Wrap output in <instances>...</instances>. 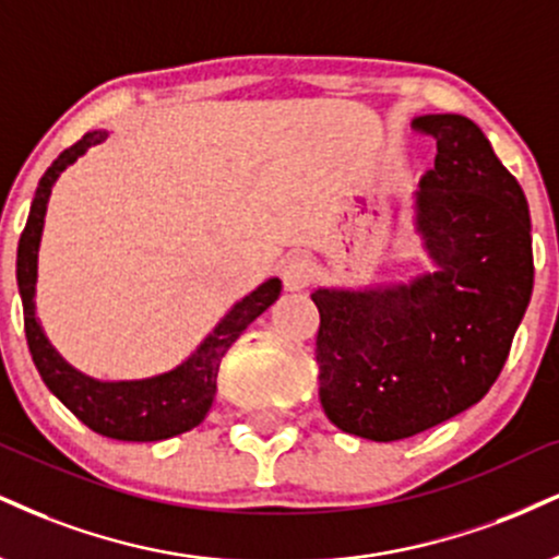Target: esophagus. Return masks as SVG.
<instances>
[{
  "label": "esophagus",
  "instance_id": "34e87169",
  "mask_svg": "<svg viewBox=\"0 0 559 559\" xmlns=\"http://www.w3.org/2000/svg\"><path fill=\"white\" fill-rule=\"evenodd\" d=\"M281 278H284V286L288 292H301L312 281V265L301 254H288L284 265H281Z\"/></svg>",
  "mask_w": 559,
  "mask_h": 559
}]
</instances>
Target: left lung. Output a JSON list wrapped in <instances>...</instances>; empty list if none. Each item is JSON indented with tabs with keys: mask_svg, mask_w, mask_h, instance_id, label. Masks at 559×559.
I'll list each match as a JSON object with an SVG mask.
<instances>
[{
	"mask_svg": "<svg viewBox=\"0 0 559 559\" xmlns=\"http://www.w3.org/2000/svg\"><path fill=\"white\" fill-rule=\"evenodd\" d=\"M437 143L416 231L437 271L412 284L318 288L320 403L348 435L393 442L479 403L506 365L534 288L528 203L472 119L427 114Z\"/></svg>",
	"mask_w": 559,
	"mask_h": 559,
	"instance_id": "left-lung-1",
	"label": "left lung"
}]
</instances>
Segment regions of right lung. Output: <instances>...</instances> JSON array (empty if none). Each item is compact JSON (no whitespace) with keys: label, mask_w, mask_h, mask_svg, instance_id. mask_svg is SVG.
<instances>
[{"label":"right lung","mask_w":559,"mask_h":559,"mask_svg":"<svg viewBox=\"0 0 559 559\" xmlns=\"http://www.w3.org/2000/svg\"><path fill=\"white\" fill-rule=\"evenodd\" d=\"M106 140V132H87L75 145L59 153V158L46 169L38 181L36 198H33L28 224L20 234L17 245V286L23 297V320L25 338L36 365L38 374L46 388L57 395L59 401L70 408L72 414L91 427L93 432L111 437V440L124 442H156L166 437L190 432L205 419L207 408L215 399V380H218V367L224 354L239 338L241 331L258 320L267 307L278 299L281 281L271 278L254 288L250 297H245L231 307V312L215 325V331L200 344L190 359L181 361L171 372L158 374L147 380H127V382H100L87 378V374L72 369L67 361L53 352L46 341L36 320V262L38 245H41L46 203L53 181L67 166L75 164L91 145Z\"/></svg>","instance_id":"obj_1"}]
</instances>
